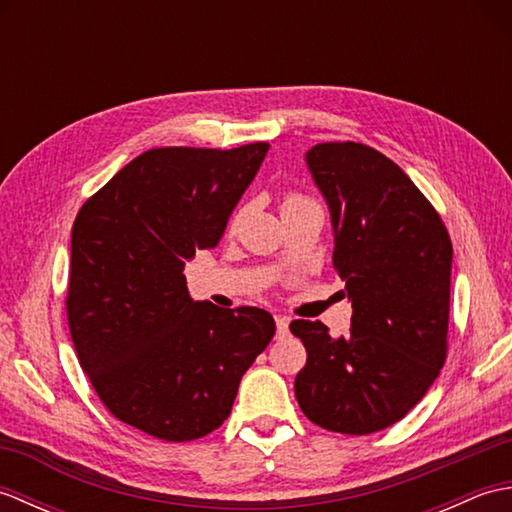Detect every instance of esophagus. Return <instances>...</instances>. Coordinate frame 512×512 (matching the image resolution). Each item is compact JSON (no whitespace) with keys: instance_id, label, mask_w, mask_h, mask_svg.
Instances as JSON below:
<instances>
[{"instance_id":"1","label":"esophagus","mask_w":512,"mask_h":512,"mask_svg":"<svg viewBox=\"0 0 512 512\" xmlns=\"http://www.w3.org/2000/svg\"><path fill=\"white\" fill-rule=\"evenodd\" d=\"M275 323H277V336L281 339V336H286L288 334V323H290V319L288 317H275Z\"/></svg>"}]
</instances>
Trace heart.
Instances as JSON below:
<instances>
[{"instance_id": "heart-1", "label": "heart", "mask_w": 512, "mask_h": 512, "mask_svg": "<svg viewBox=\"0 0 512 512\" xmlns=\"http://www.w3.org/2000/svg\"><path fill=\"white\" fill-rule=\"evenodd\" d=\"M301 200H308V198H303V195L292 193V195H288V198L284 200V204H288V202H301Z\"/></svg>"}]
</instances>
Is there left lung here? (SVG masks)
<instances>
[{
  "mask_svg": "<svg viewBox=\"0 0 512 512\" xmlns=\"http://www.w3.org/2000/svg\"><path fill=\"white\" fill-rule=\"evenodd\" d=\"M306 162L354 312L336 339L321 321L290 323L308 352L295 396L319 427L365 436L405 418L447 361L453 246L433 204L380 151L321 143Z\"/></svg>",
  "mask_w": 512,
  "mask_h": 512,
  "instance_id": "left-lung-1",
  "label": "left lung"
}]
</instances>
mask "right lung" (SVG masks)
Instances as JSON below:
<instances>
[{"label":"right lung","instance_id":"add662e5","mask_svg":"<svg viewBox=\"0 0 512 512\" xmlns=\"http://www.w3.org/2000/svg\"><path fill=\"white\" fill-rule=\"evenodd\" d=\"M268 147L149 149L76 213L65 297L74 350L107 411L147 436L215 431L273 339L266 310L193 301L182 275L220 244Z\"/></svg>","mask_w":512,"mask_h":512}]
</instances>
